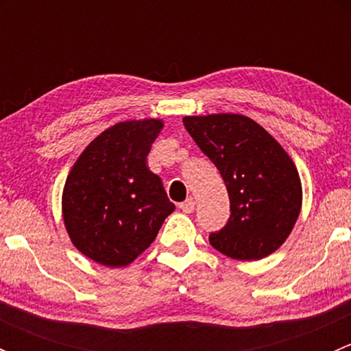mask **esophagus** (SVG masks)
<instances>
[{"instance_id": "obj_1", "label": "esophagus", "mask_w": 351, "mask_h": 351, "mask_svg": "<svg viewBox=\"0 0 351 351\" xmlns=\"http://www.w3.org/2000/svg\"><path fill=\"white\" fill-rule=\"evenodd\" d=\"M180 208H182L185 214H192V212L195 210V200H193L192 197L186 198L185 202H182V204H180Z\"/></svg>"}]
</instances>
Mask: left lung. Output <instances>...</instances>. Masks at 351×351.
<instances>
[{
  "instance_id": "1",
  "label": "left lung",
  "mask_w": 351,
  "mask_h": 351,
  "mask_svg": "<svg viewBox=\"0 0 351 351\" xmlns=\"http://www.w3.org/2000/svg\"><path fill=\"white\" fill-rule=\"evenodd\" d=\"M183 125L221 173L231 217L208 241L239 261L261 260L277 251L295 226L302 185L284 147L250 117L212 113L185 117Z\"/></svg>"
}]
</instances>
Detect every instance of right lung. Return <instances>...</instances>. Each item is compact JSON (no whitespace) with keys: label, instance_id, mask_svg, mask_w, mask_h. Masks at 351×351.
<instances>
[{"label":"right lung","instance_id":"right-lung-1","mask_svg":"<svg viewBox=\"0 0 351 351\" xmlns=\"http://www.w3.org/2000/svg\"><path fill=\"white\" fill-rule=\"evenodd\" d=\"M162 120H127L95 137L76 159L62 192L71 241L104 267H125L151 246L175 210L147 154Z\"/></svg>","mask_w":351,"mask_h":351}]
</instances>
